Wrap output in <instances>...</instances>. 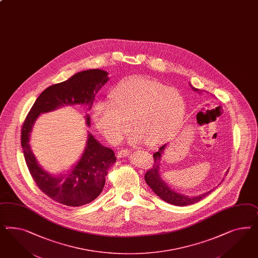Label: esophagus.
I'll list each match as a JSON object with an SVG mask.
<instances>
[{
	"label": "esophagus",
	"mask_w": 258,
	"mask_h": 258,
	"mask_svg": "<svg viewBox=\"0 0 258 258\" xmlns=\"http://www.w3.org/2000/svg\"><path fill=\"white\" fill-rule=\"evenodd\" d=\"M129 155H130V151L125 150V149H123V150H119L118 152V158H123V157H126V156H128Z\"/></svg>",
	"instance_id": "obj_1"
}]
</instances>
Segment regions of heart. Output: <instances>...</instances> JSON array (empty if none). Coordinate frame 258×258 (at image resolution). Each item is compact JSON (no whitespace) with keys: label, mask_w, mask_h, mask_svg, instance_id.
<instances>
[{"label":"heart","mask_w":258,"mask_h":258,"mask_svg":"<svg viewBox=\"0 0 258 258\" xmlns=\"http://www.w3.org/2000/svg\"><path fill=\"white\" fill-rule=\"evenodd\" d=\"M185 114L182 94L174 88L145 76L135 75L120 82L109 94V102H97L92 115L111 142H118L130 129L137 138L155 146L181 125Z\"/></svg>","instance_id":"b5f03b06"}]
</instances>
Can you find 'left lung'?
<instances>
[{
    "mask_svg": "<svg viewBox=\"0 0 258 258\" xmlns=\"http://www.w3.org/2000/svg\"><path fill=\"white\" fill-rule=\"evenodd\" d=\"M191 88L198 94H203V92H204V90L196 89L192 86ZM166 148H167V144H164L163 146L158 149V151L156 153L154 154V165L145 173V177H144L146 184L152 188V190L155 192L159 198H161L163 201L169 203L170 205L178 206H189V205H193L201 200L204 199L207 195H209L211 192L216 189V187H214L209 191L202 193V194L196 195V196H187L184 194H181L179 192L174 191L173 188H170L169 184L163 180L161 174H160L161 161H162L164 151L166 150ZM227 173H228V170L225 172V175H227ZM222 181H223V179L221 180V182ZM221 182L219 184H221Z\"/></svg>",
    "mask_w": 258,
    "mask_h": 258,
    "instance_id": "left-lung-1",
    "label": "left lung"
}]
</instances>
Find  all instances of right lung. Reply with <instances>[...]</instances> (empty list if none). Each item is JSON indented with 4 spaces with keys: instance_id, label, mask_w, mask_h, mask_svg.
Returning <instances> with one entry per match:
<instances>
[{
    "instance_id": "add662e5",
    "label": "right lung",
    "mask_w": 258,
    "mask_h": 258,
    "mask_svg": "<svg viewBox=\"0 0 258 258\" xmlns=\"http://www.w3.org/2000/svg\"><path fill=\"white\" fill-rule=\"evenodd\" d=\"M107 75V72L99 69L83 71L66 81L47 88L38 96L22 125V148L31 175L48 197L64 206H84L101 194L108 169L116 162L115 154L89 132L79 160L66 172L52 174L39 165L34 155L29 143L31 132L42 113L75 104L85 105L87 110H90L96 94L109 80ZM86 124L90 126L89 114L86 116Z\"/></svg>"
}]
</instances>
